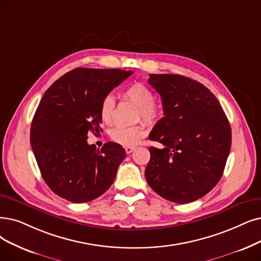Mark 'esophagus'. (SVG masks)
I'll list each match as a JSON object with an SVG mask.
<instances>
[{
	"instance_id": "1",
	"label": "esophagus",
	"mask_w": 261,
	"mask_h": 261,
	"mask_svg": "<svg viewBox=\"0 0 261 261\" xmlns=\"http://www.w3.org/2000/svg\"><path fill=\"white\" fill-rule=\"evenodd\" d=\"M134 150H135V147H132V145L130 147H125V152H126L127 154H130Z\"/></svg>"
}]
</instances>
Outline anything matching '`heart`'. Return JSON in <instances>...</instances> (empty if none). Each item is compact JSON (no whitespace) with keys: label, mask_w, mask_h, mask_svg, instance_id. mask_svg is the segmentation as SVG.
Instances as JSON below:
<instances>
[{"label":"heart","mask_w":261,"mask_h":261,"mask_svg":"<svg viewBox=\"0 0 261 261\" xmlns=\"http://www.w3.org/2000/svg\"><path fill=\"white\" fill-rule=\"evenodd\" d=\"M123 97L133 102L139 109V117L145 122L153 124L158 122L162 117V108L154 101V93L142 83H134L123 92ZM114 107L116 101L112 95L103 97L100 103L99 113L102 122L111 124L114 116ZM145 135V128L142 124L136 126H117L111 129V139L122 145L136 144L138 140Z\"/></svg>","instance_id":"obj_1"}]
</instances>
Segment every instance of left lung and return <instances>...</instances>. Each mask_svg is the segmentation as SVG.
<instances>
[{"label": "left lung", "mask_w": 261, "mask_h": 261, "mask_svg": "<svg viewBox=\"0 0 261 261\" xmlns=\"http://www.w3.org/2000/svg\"><path fill=\"white\" fill-rule=\"evenodd\" d=\"M163 101V117L149 139L145 179L165 199L189 203L221 180L231 147V128L220 101L200 82L181 75L151 74L148 80Z\"/></svg>", "instance_id": "8db88e82"}]
</instances>
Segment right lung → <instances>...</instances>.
<instances>
[{"instance_id":"obj_1","label":"right lung","mask_w":261,"mask_h":261,"mask_svg":"<svg viewBox=\"0 0 261 261\" xmlns=\"http://www.w3.org/2000/svg\"><path fill=\"white\" fill-rule=\"evenodd\" d=\"M132 74L119 68L79 67L46 91L31 125L30 140L41 176L58 196L88 202L113 183L126 152L116 142L96 149L88 143V134H99L101 100Z\"/></svg>"}]
</instances>
